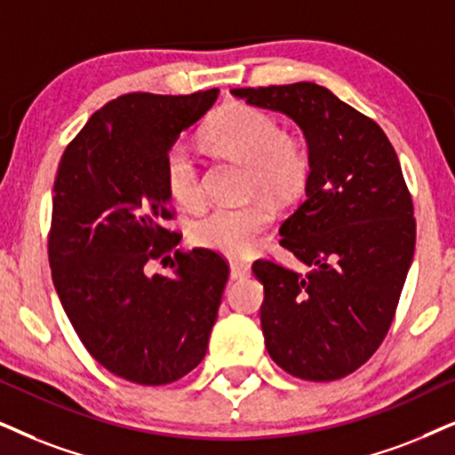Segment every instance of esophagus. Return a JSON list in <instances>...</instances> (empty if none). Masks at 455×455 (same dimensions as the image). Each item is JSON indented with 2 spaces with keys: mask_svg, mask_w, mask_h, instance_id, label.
I'll return each mask as SVG.
<instances>
[{
  "mask_svg": "<svg viewBox=\"0 0 455 455\" xmlns=\"http://www.w3.org/2000/svg\"><path fill=\"white\" fill-rule=\"evenodd\" d=\"M250 275V264L243 262V260H233L231 262V281H237V279H243Z\"/></svg>",
  "mask_w": 455,
  "mask_h": 455,
  "instance_id": "esophagus-1",
  "label": "esophagus"
}]
</instances>
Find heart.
<instances>
[{"instance_id":"1","label":"heart","mask_w":455,"mask_h":455,"mask_svg":"<svg viewBox=\"0 0 455 455\" xmlns=\"http://www.w3.org/2000/svg\"><path fill=\"white\" fill-rule=\"evenodd\" d=\"M208 145L245 164L243 193H262L277 204H291L304 193L310 176L307 140L291 130H279L262 108L228 102L205 125ZM168 195L182 208H197L204 199L197 161L187 147H172L164 161ZM273 205L251 199L241 205H216L193 222L195 245L227 256H245L260 243L273 224Z\"/></svg>"}]
</instances>
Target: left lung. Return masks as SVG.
<instances>
[{
  "instance_id": "left-lung-1",
  "label": "left lung",
  "mask_w": 455,
  "mask_h": 455,
  "mask_svg": "<svg viewBox=\"0 0 455 455\" xmlns=\"http://www.w3.org/2000/svg\"><path fill=\"white\" fill-rule=\"evenodd\" d=\"M247 105L300 125L310 151L307 199L279 243L308 267L260 258V323L270 359L291 376L330 382L359 370L393 323L416 247V218L384 130L323 85L235 88Z\"/></svg>"
}]
</instances>
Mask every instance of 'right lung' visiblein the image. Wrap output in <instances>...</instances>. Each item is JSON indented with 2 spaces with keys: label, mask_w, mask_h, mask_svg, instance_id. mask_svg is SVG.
Returning <instances> with one entry per match:
<instances>
[{
  "label": "right lung",
  "mask_w": 455,
  "mask_h": 455,
  "mask_svg": "<svg viewBox=\"0 0 455 455\" xmlns=\"http://www.w3.org/2000/svg\"><path fill=\"white\" fill-rule=\"evenodd\" d=\"M216 99L218 88L119 96L68 142L56 172L48 258L62 308L102 367L142 387L201 363L228 279L218 251L176 250L164 182L165 155ZM151 259L175 273L148 275Z\"/></svg>",
  "instance_id": "add662e5"
}]
</instances>
